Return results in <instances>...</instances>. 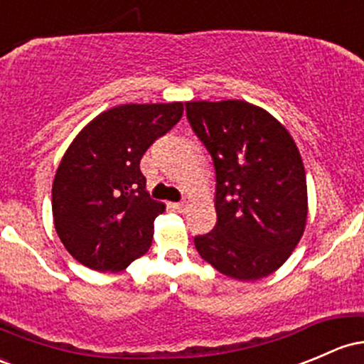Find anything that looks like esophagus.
I'll return each instance as SVG.
<instances>
[{"label": "esophagus", "instance_id": "esophagus-1", "mask_svg": "<svg viewBox=\"0 0 364 364\" xmlns=\"http://www.w3.org/2000/svg\"><path fill=\"white\" fill-rule=\"evenodd\" d=\"M173 210L178 213H183L187 210V203L181 201V203H173Z\"/></svg>", "mask_w": 364, "mask_h": 364}]
</instances>
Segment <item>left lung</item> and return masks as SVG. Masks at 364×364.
<instances>
[{"label":"left lung","instance_id":"left-lung-1","mask_svg":"<svg viewBox=\"0 0 364 364\" xmlns=\"http://www.w3.org/2000/svg\"><path fill=\"white\" fill-rule=\"evenodd\" d=\"M187 119L213 159L217 224L194 237L201 259L240 281L279 269L302 237L307 182L287 128L245 100L186 104Z\"/></svg>","mask_w":364,"mask_h":364}]
</instances>
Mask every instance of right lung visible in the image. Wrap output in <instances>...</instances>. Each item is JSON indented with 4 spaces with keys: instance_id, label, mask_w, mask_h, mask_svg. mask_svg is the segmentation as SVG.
Masks as SVG:
<instances>
[{
    "instance_id": "obj_1",
    "label": "right lung",
    "mask_w": 364,
    "mask_h": 364,
    "mask_svg": "<svg viewBox=\"0 0 364 364\" xmlns=\"http://www.w3.org/2000/svg\"><path fill=\"white\" fill-rule=\"evenodd\" d=\"M182 112V102L118 105L68 147L53 178L52 212L62 245L80 264L119 272L151 248L165 205L149 198L140 159Z\"/></svg>"
}]
</instances>
